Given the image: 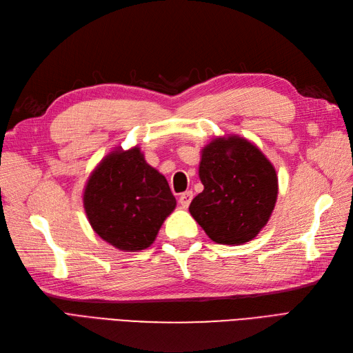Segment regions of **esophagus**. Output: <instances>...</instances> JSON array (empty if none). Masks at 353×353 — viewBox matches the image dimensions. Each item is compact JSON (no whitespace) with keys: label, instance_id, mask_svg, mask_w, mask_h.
<instances>
[{"label":"esophagus","instance_id":"34e87169","mask_svg":"<svg viewBox=\"0 0 353 353\" xmlns=\"http://www.w3.org/2000/svg\"><path fill=\"white\" fill-rule=\"evenodd\" d=\"M193 197H194L193 191H185V193H183V194L179 196V205L183 206L184 209H187L190 206L191 200H193Z\"/></svg>","mask_w":353,"mask_h":353}]
</instances>
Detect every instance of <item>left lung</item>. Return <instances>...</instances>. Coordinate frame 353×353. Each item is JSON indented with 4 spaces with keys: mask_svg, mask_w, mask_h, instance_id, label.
<instances>
[{
    "mask_svg": "<svg viewBox=\"0 0 353 353\" xmlns=\"http://www.w3.org/2000/svg\"><path fill=\"white\" fill-rule=\"evenodd\" d=\"M199 176L205 190L190 213L218 244H244L268 223L279 196L274 165L249 140L218 137L203 147Z\"/></svg>",
    "mask_w": 353,
    "mask_h": 353,
    "instance_id": "obj_1",
    "label": "left lung"
}]
</instances>
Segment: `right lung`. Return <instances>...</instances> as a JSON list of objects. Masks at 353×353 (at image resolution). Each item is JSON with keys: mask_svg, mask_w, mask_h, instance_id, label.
I'll list each match as a JSON object with an SVG mask.
<instances>
[{"mask_svg": "<svg viewBox=\"0 0 353 353\" xmlns=\"http://www.w3.org/2000/svg\"><path fill=\"white\" fill-rule=\"evenodd\" d=\"M176 200L166 178L148 165L141 148H114L91 172L83 209L92 230L123 252L150 248Z\"/></svg>", "mask_w": 353, "mask_h": 353, "instance_id": "obj_1", "label": "right lung"}]
</instances>
